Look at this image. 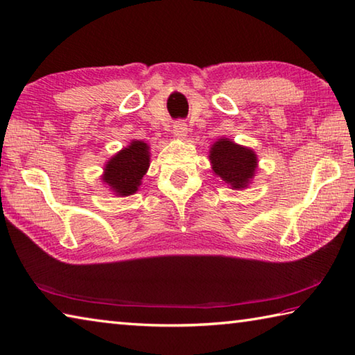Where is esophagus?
I'll return each mask as SVG.
<instances>
[{
  "mask_svg": "<svg viewBox=\"0 0 355 355\" xmlns=\"http://www.w3.org/2000/svg\"><path fill=\"white\" fill-rule=\"evenodd\" d=\"M172 132L177 138H184L186 133H188V124L184 121H177L172 127Z\"/></svg>",
  "mask_w": 355,
  "mask_h": 355,
  "instance_id": "esophagus-1",
  "label": "esophagus"
}]
</instances>
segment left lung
<instances>
[{"mask_svg":"<svg viewBox=\"0 0 355 355\" xmlns=\"http://www.w3.org/2000/svg\"><path fill=\"white\" fill-rule=\"evenodd\" d=\"M209 159L212 172L233 189L247 188L257 167L256 153L228 138H220L212 144Z\"/></svg>","mask_w":355,"mask_h":355,"instance_id":"1","label":"left lung"}]
</instances>
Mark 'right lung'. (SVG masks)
I'll use <instances>...</instances> for the list:
<instances>
[{
	"label": "right lung",
	"instance_id": "1",
	"mask_svg": "<svg viewBox=\"0 0 355 355\" xmlns=\"http://www.w3.org/2000/svg\"><path fill=\"white\" fill-rule=\"evenodd\" d=\"M149 164V146L144 141H132L130 146L108 159L102 180L110 186L116 196H132L138 191Z\"/></svg>",
	"mask_w": 355,
	"mask_h": 355
}]
</instances>
